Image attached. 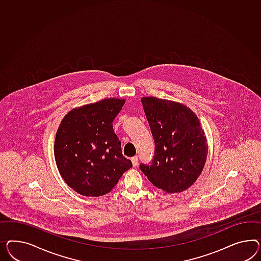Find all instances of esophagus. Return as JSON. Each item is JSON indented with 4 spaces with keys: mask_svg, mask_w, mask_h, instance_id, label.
I'll return each instance as SVG.
<instances>
[{
    "mask_svg": "<svg viewBox=\"0 0 261 261\" xmlns=\"http://www.w3.org/2000/svg\"><path fill=\"white\" fill-rule=\"evenodd\" d=\"M131 162H132V164H133V167H136V166L138 165V162H139V158H138V155H135V156H133V158L131 159Z\"/></svg>",
    "mask_w": 261,
    "mask_h": 261,
    "instance_id": "34e87169",
    "label": "esophagus"
}]
</instances>
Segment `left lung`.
<instances>
[{
    "label": "left lung",
    "instance_id": "left-lung-1",
    "mask_svg": "<svg viewBox=\"0 0 261 261\" xmlns=\"http://www.w3.org/2000/svg\"><path fill=\"white\" fill-rule=\"evenodd\" d=\"M151 133L155 155L140 169L150 182L167 193L188 189L204 167L208 146L204 131L195 113L172 100L141 99Z\"/></svg>",
    "mask_w": 261,
    "mask_h": 261
}]
</instances>
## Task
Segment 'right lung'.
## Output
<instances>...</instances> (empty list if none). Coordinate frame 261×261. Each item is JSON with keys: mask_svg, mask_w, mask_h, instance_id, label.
I'll return each mask as SVG.
<instances>
[{"mask_svg": "<svg viewBox=\"0 0 261 261\" xmlns=\"http://www.w3.org/2000/svg\"><path fill=\"white\" fill-rule=\"evenodd\" d=\"M124 99H105L71 110L57 131L54 155L64 181L85 197L112 190L132 162L121 153L113 120Z\"/></svg>", "mask_w": 261, "mask_h": 261, "instance_id": "add662e5", "label": "right lung"}]
</instances>
